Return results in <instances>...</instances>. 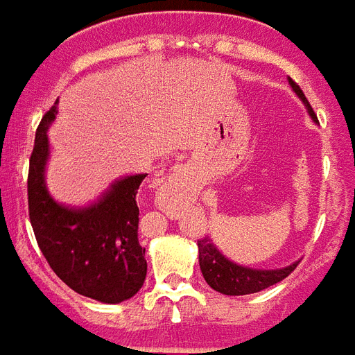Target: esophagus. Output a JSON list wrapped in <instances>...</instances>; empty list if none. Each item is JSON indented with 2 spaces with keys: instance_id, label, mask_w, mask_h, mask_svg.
<instances>
[{
  "instance_id": "1",
  "label": "esophagus",
  "mask_w": 355,
  "mask_h": 355,
  "mask_svg": "<svg viewBox=\"0 0 355 355\" xmlns=\"http://www.w3.org/2000/svg\"><path fill=\"white\" fill-rule=\"evenodd\" d=\"M168 182L173 184V186H180V187L189 186V182H187V175H186V171H184L182 168L175 169V171L169 175Z\"/></svg>"
}]
</instances>
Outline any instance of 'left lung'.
Returning <instances> with one entry per match:
<instances>
[{
  "label": "left lung",
  "mask_w": 355,
  "mask_h": 355,
  "mask_svg": "<svg viewBox=\"0 0 355 355\" xmlns=\"http://www.w3.org/2000/svg\"><path fill=\"white\" fill-rule=\"evenodd\" d=\"M288 82L292 85L293 93L297 94L302 103L306 105L308 114L312 116L313 122H318V116H315L313 109L310 107L301 87L293 82L292 78H288ZM197 246L198 264H200V272H202L204 279L213 290H217L224 295H248V293H257L261 290H266V288L281 282L282 279H286L297 266V262H293V264L281 268V270H255V268L235 264V262L224 257L209 237L200 239Z\"/></svg>",
  "instance_id": "8db88e82"
}]
</instances>
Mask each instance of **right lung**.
<instances>
[{
    "mask_svg": "<svg viewBox=\"0 0 355 355\" xmlns=\"http://www.w3.org/2000/svg\"><path fill=\"white\" fill-rule=\"evenodd\" d=\"M56 105L37 125L28 166V217L49 266L71 290L116 304L142 288L148 273L146 248L138 243V187L146 175L114 180L96 202L69 207L56 202L45 184L47 129Z\"/></svg>",
    "mask_w": 355,
    "mask_h": 355,
    "instance_id": "add662e5",
    "label": "right lung"
}]
</instances>
